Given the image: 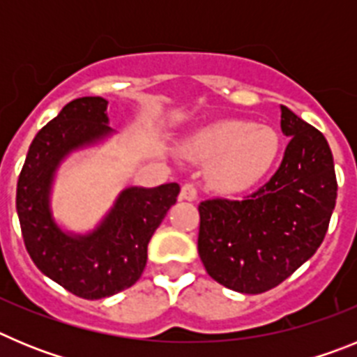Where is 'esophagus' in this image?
<instances>
[{
    "label": "esophagus",
    "instance_id": "esophagus-1",
    "mask_svg": "<svg viewBox=\"0 0 357 357\" xmlns=\"http://www.w3.org/2000/svg\"><path fill=\"white\" fill-rule=\"evenodd\" d=\"M197 197H198L197 185H195L193 182H185V184L182 185V189H181V198H182V200L193 202V200H197Z\"/></svg>",
    "mask_w": 357,
    "mask_h": 357
}]
</instances>
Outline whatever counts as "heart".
<instances>
[{
  "label": "heart",
  "instance_id": "b5f03b06",
  "mask_svg": "<svg viewBox=\"0 0 357 357\" xmlns=\"http://www.w3.org/2000/svg\"><path fill=\"white\" fill-rule=\"evenodd\" d=\"M184 150L197 160H211L209 181L214 188L241 191L272 169L279 155V135L266 125L218 119L198 128Z\"/></svg>",
  "mask_w": 357,
  "mask_h": 357
}]
</instances>
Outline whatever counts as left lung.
Instances as JSON below:
<instances>
[{
	"label": "left lung",
	"mask_w": 357,
	"mask_h": 357,
	"mask_svg": "<svg viewBox=\"0 0 357 357\" xmlns=\"http://www.w3.org/2000/svg\"><path fill=\"white\" fill-rule=\"evenodd\" d=\"M291 137L275 175L241 200L200 202L198 254L225 288L257 295L279 286L318 250L336 206L333 153L320 130L280 107Z\"/></svg>",
	"instance_id": "left-lung-1"
}]
</instances>
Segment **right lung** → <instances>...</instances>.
<instances>
[{"mask_svg":"<svg viewBox=\"0 0 357 357\" xmlns=\"http://www.w3.org/2000/svg\"><path fill=\"white\" fill-rule=\"evenodd\" d=\"M107 100L77 98L37 132L19 173L15 207L24 247L40 272L73 295L96 301L130 288L143 273L148 243L176 202L181 185L130 188L87 236L64 234L53 222L50 188L56 166L71 150L110 134Z\"/></svg>","mask_w":357,"mask_h":357,"instance_id":"right-lung-1","label":"right lung"}]
</instances>
